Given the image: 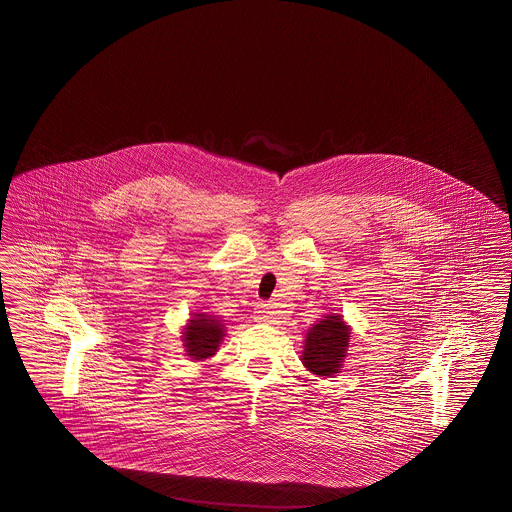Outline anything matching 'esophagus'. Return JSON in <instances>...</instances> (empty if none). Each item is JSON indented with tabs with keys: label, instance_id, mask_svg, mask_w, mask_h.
<instances>
[{
	"label": "esophagus",
	"instance_id": "esophagus-1",
	"mask_svg": "<svg viewBox=\"0 0 512 512\" xmlns=\"http://www.w3.org/2000/svg\"><path fill=\"white\" fill-rule=\"evenodd\" d=\"M253 313L259 322H280V311H276V307L270 303H259Z\"/></svg>",
	"mask_w": 512,
	"mask_h": 512
}]
</instances>
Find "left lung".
Here are the masks:
<instances>
[{
  "label": "left lung",
  "mask_w": 512,
  "mask_h": 512,
  "mask_svg": "<svg viewBox=\"0 0 512 512\" xmlns=\"http://www.w3.org/2000/svg\"><path fill=\"white\" fill-rule=\"evenodd\" d=\"M351 341V326L338 313L317 320L305 334L303 366L320 378L340 374Z\"/></svg>",
  "instance_id": "1"
}]
</instances>
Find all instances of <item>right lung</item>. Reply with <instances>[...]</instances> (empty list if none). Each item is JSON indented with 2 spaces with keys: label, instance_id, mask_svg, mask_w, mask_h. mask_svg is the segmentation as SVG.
Listing matches in <instances>:
<instances>
[{
  "label": "right lung",
  "instance_id": "add662e5",
  "mask_svg": "<svg viewBox=\"0 0 512 512\" xmlns=\"http://www.w3.org/2000/svg\"><path fill=\"white\" fill-rule=\"evenodd\" d=\"M226 336V326L219 317L207 313H194L188 324L182 328V343L186 357L192 361H205L219 351V345Z\"/></svg>",
  "mask_w": 512,
  "mask_h": 512
}]
</instances>
